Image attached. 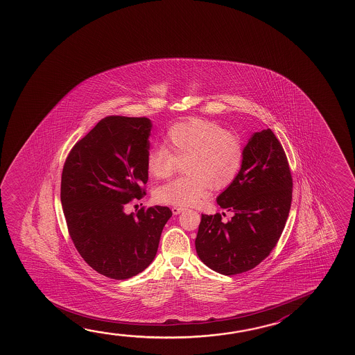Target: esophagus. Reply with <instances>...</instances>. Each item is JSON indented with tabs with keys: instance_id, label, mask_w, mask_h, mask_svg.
I'll list each match as a JSON object with an SVG mask.
<instances>
[{
	"instance_id": "34e87169",
	"label": "esophagus",
	"mask_w": 355,
	"mask_h": 355,
	"mask_svg": "<svg viewBox=\"0 0 355 355\" xmlns=\"http://www.w3.org/2000/svg\"><path fill=\"white\" fill-rule=\"evenodd\" d=\"M184 210V207H172V213L175 214V215H178V214L182 213Z\"/></svg>"
}]
</instances>
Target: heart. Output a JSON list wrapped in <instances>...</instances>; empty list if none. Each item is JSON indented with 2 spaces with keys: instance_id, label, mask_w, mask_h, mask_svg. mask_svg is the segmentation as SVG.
Returning <instances> with one entry per match:
<instances>
[{
  "instance_id": "heart-1",
  "label": "heart",
  "mask_w": 355,
  "mask_h": 355,
  "mask_svg": "<svg viewBox=\"0 0 355 355\" xmlns=\"http://www.w3.org/2000/svg\"><path fill=\"white\" fill-rule=\"evenodd\" d=\"M164 146L150 148L146 155L148 175L164 180L183 164L186 175L155 191V199L168 205H196L207 197L209 186L224 188L240 173L245 145L240 135L225 130L211 120L193 118L171 126Z\"/></svg>"
}]
</instances>
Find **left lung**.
<instances>
[{
	"mask_svg": "<svg viewBox=\"0 0 355 355\" xmlns=\"http://www.w3.org/2000/svg\"><path fill=\"white\" fill-rule=\"evenodd\" d=\"M291 199L293 177L282 144L270 129L256 132L245 145L240 173L218 197V205L234 216L224 223L220 213L202 214L198 256L224 275L251 270L278 243Z\"/></svg>",
	"mask_w": 355,
	"mask_h": 355,
	"instance_id": "left-lung-1",
	"label": "left lung"
}]
</instances>
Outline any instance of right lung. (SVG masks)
Instances as JSON below:
<instances>
[{
    "label": "right lung",
    "instance_id": "add662e5",
    "mask_svg": "<svg viewBox=\"0 0 355 355\" xmlns=\"http://www.w3.org/2000/svg\"><path fill=\"white\" fill-rule=\"evenodd\" d=\"M151 121L110 115L73 145L61 175V204L69 235L80 256L104 277L141 273L157 253L167 207L125 213L146 194V155Z\"/></svg>",
    "mask_w": 355,
    "mask_h": 355
}]
</instances>
